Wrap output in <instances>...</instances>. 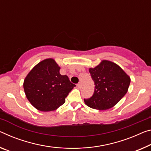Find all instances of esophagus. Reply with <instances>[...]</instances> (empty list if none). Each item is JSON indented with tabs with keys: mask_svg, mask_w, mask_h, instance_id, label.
Listing matches in <instances>:
<instances>
[{
	"mask_svg": "<svg viewBox=\"0 0 151 151\" xmlns=\"http://www.w3.org/2000/svg\"><path fill=\"white\" fill-rule=\"evenodd\" d=\"M82 86H83V85H82V83H81V82L78 83V84H77V87H78V88H81V87H82Z\"/></svg>",
	"mask_w": 151,
	"mask_h": 151,
	"instance_id": "1",
	"label": "esophagus"
}]
</instances>
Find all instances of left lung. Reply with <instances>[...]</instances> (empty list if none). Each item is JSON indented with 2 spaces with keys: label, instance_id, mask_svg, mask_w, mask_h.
Wrapping results in <instances>:
<instances>
[{
  "label": "left lung",
  "instance_id": "8db88e82",
  "mask_svg": "<svg viewBox=\"0 0 151 151\" xmlns=\"http://www.w3.org/2000/svg\"><path fill=\"white\" fill-rule=\"evenodd\" d=\"M89 73L95 83L94 93L88 99H84L91 108L106 110L114 107L127 93L130 78L118 64L103 60Z\"/></svg>",
  "mask_w": 151,
  "mask_h": 151
}]
</instances>
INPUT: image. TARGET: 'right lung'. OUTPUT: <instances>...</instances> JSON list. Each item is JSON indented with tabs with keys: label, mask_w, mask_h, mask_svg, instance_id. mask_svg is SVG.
I'll list each match as a JSON object with an SVG mask.
<instances>
[{
	"label": "right lung",
	"mask_w": 151,
	"mask_h": 151,
	"mask_svg": "<svg viewBox=\"0 0 151 151\" xmlns=\"http://www.w3.org/2000/svg\"><path fill=\"white\" fill-rule=\"evenodd\" d=\"M54 59H45L29 73L23 83L25 93L32 106L42 111L58 108L75 85L66 75H61Z\"/></svg>",
	"instance_id": "1"
}]
</instances>
